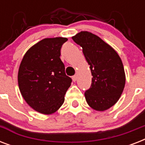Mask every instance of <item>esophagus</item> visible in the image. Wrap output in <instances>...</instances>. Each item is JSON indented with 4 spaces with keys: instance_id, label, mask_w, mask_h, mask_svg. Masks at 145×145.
Masks as SVG:
<instances>
[{
    "instance_id": "obj_1",
    "label": "esophagus",
    "mask_w": 145,
    "mask_h": 145,
    "mask_svg": "<svg viewBox=\"0 0 145 145\" xmlns=\"http://www.w3.org/2000/svg\"><path fill=\"white\" fill-rule=\"evenodd\" d=\"M77 75H74V76L72 77V80H73V81H74V82L76 81V80H77Z\"/></svg>"
}]
</instances>
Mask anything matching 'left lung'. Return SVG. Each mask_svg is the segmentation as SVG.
Wrapping results in <instances>:
<instances>
[{
	"instance_id": "1",
	"label": "left lung",
	"mask_w": 145,
	"mask_h": 145,
	"mask_svg": "<svg viewBox=\"0 0 145 145\" xmlns=\"http://www.w3.org/2000/svg\"><path fill=\"white\" fill-rule=\"evenodd\" d=\"M81 46L90 65L92 84L84 95L94 110L103 111L114 105L123 91L126 77L121 59L114 49L96 35L81 31L72 37Z\"/></svg>"
}]
</instances>
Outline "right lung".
<instances>
[{
  "label": "right lung",
  "instance_id": "obj_1",
  "mask_svg": "<svg viewBox=\"0 0 145 145\" xmlns=\"http://www.w3.org/2000/svg\"><path fill=\"white\" fill-rule=\"evenodd\" d=\"M65 37L45 38L31 47L22 60L18 74L19 90L38 112H56L65 101L72 80L65 74L60 59Z\"/></svg>",
  "mask_w": 145,
  "mask_h": 145
}]
</instances>
